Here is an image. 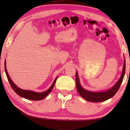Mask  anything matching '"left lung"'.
I'll return each mask as SVG.
<instances>
[{
    "label": "left lung",
    "mask_w": 130,
    "mask_h": 130,
    "mask_svg": "<svg viewBox=\"0 0 130 130\" xmlns=\"http://www.w3.org/2000/svg\"><path fill=\"white\" fill-rule=\"evenodd\" d=\"M125 60H124V63L123 66V70L120 79L117 82V83L113 86L112 88L104 92H93L88 91V90H85L82 88L80 84L79 78H78L77 73H76V88L78 92L81 96L83 98L88 101L92 102H101L103 101H106L107 99L111 98L114 96L120 88L122 82L123 80L124 75H125Z\"/></svg>",
    "instance_id": "8db88e82"
}]
</instances>
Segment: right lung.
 Returning <instances> with one entry per match:
<instances>
[{
  "instance_id": "right-lung-1",
  "label": "right lung",
  "mask_w": 130,
  "mask_h": 130,
  "mask_svg": "<svg viewBox=\"0 0 130 130\" xmlns=\"http://www.w3.org/2000/svg\"><path fill=\"white\" fill-rule=\"evenodd\" d=\"M5 72H6L7 77H8V80L9 82L10 86L12 87V89H13L14 91L16 93H17L18 95L24 98L29 99V100H32V101H40V100H42L44 98H45L48 95V94L50 93L51 90L54 88L55 83H56V80L57 79V77L56 79H55L54 82L51 85L50 88L48 89L46 91L42 92V93H38V92H35L33 91H31V90H23L19 88L17 85H15V83H14L10 78L9 76V74L8 73V72H7L6 68V64H5Z\"/></svg>"
}]
</instances>
